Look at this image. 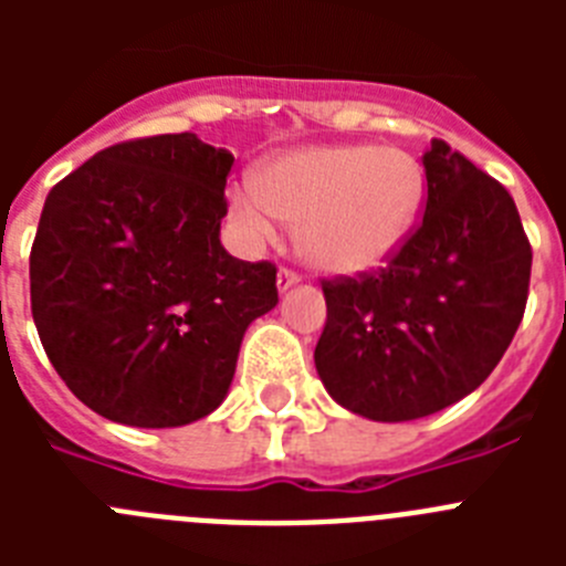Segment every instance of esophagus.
Instances as JSON below:
<instances>
[{
    "label": "esophagus",
    "mask_w": 566,
    "mask_h": 566,
    "mask_svg": "<svg viewBox=\"0 0 566 566\" xmlns=\"http://www.w3.org/2000/svg\"><path fill=\"white\" fill-rule=\"evenodd\" d=\"M297 283H300V277L292 272V269H280L277 272V292L280 294H286L289 289L297 286Z\"/></svg>",
    "instance_id": "esophagus-1"
}]
</instances>
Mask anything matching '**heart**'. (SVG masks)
Listing matches in <instances>:
<instances>
[{
  "label": "heart",
  "instance_id": "1",
  "mask_svg": "<svg viewBox=\"0 0 566 566\" xmlns=\"http://www.w3.org/2000/svg\"><path fill=\"white\" fill-rule=\"evenodd\" d=\"M422 164L399 147L317 144L289 149L258 169V184L229 192V221L243 247L277 240L280 221L300 223L308 266L334 277L382 269L422 218Z\"/></svg>",
  "mask_w": 566,
  "mask_h": 566
}]
</instances>
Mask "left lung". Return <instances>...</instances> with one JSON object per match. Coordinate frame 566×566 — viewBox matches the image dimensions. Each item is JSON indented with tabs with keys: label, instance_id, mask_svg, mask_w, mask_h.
<instances>
[{
	"label": "left lung",
	"instance_id": "obj_1",
	"mask_svg": "<svg viewBox=\"0 0 566 566\" xmlns=\"http://www.w3.org/2000/svg\"><path fill=\"white\" fill-rule=\"evenodd\" d=\"M422 223L388 269L323 283L314 365L328 397L374 422L431 417L473 394L522 323L533 252L507 189L431 142Z\"/></svg>",
	"mask_w": 566,
	"mask_h": 566
}]
</instances>
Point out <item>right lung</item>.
Wrapping results in <instances>:
<instances>
[{
    "label": "right lung",
    "mask_w": 566,
    "mask_h": 566,
    "mask_svg": "<svg viewBox=\"0 0 566 566\" xmlns=\"http://www.w3.org/2000/svg\"><path fill=\"white\" fill-rule=\"evenodd\" d=\"M232 164L195 133L155 135L50 189L30 252L33 323L64 385L109 422L209 417L247 328L277 306V269L221 243Z\"/></svg>",
    "instance_id": "add662e5"
}]
</instances>
